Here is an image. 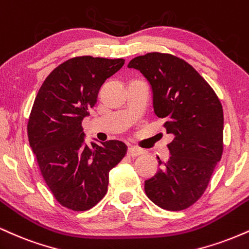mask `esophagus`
Wrapping results in <instances>:
<instances>
[{
	"label": "esophagus",
	"instance_id": "1",
	"mask_svg": "<svg viewBox=\"0 0 249 249\" xmlns=\"http://www.w3.org/2000/svg\"><path fill=\"white\" fill-rule=\"evenodd\" d=\"M141 154H143L142 149L136 148V147L128 148V150H127V155H128V156H130V157H136V156H139V155H141Z\"/></svg>",
	"mask_w": 249,
	"mask_h": 249
}]
</instances>
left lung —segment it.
<instances>
[{"label":"left lung","mask_w":249,"mask_h":249,"mask_svg":"<svg viewBox=\"0 0 249 249\" xmlns=\"http://www.w3.org/2000/svg\"><path fill=\"white\" fill-rule=\"evenodd\" d=\"M153 89L154 110L172 134L170 159L144 183L145 195L168 211L185 210L203 196L224 150V112L218 95L176 55L149 52L131 59Z\"/></svg>","instance_id":"left-lung-1"}]
</instances>
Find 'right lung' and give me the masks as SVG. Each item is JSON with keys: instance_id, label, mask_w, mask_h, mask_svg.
Here are the masks:
<instances>
[{"instance_id": "obj_1", "label": "right lung", "mask_w": 249, "mask_h": 249, "mask_svg": "<svg viewBox=\"0 0 249 249\" xmlns=\"http://www.w3.org/2000/svg\"><path fill=\"white\" fill-rule=\"evenodd\" d=\"M124 64L122 58H71L46 77L34 101L29 143L55 200L72 211H87L105 197L109 171L127 154L116 140L86 145L81 127L102 84Z\"/></svg>"}]
</instances>
